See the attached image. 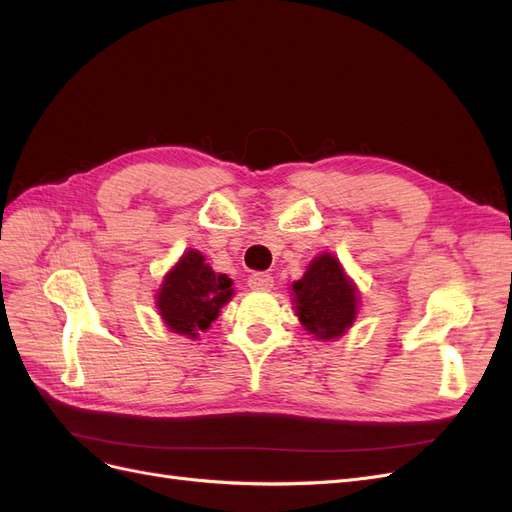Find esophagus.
I'll list each match as a JSON object with an SVG mask.
<instances>
[{
  "mask_svg": "<svg viewBox=\"0 0 512 512\" xmlns=\"http://www.w3.org/2000/svg\"><path fill=\"white\" fill-rule=\"evenodd\" d=\"M252 290H262V292H269L273 288V277L267 273H254L250 275V280H247Z\"/></svg>",
  "mask_w": 512,
  "mask_h": 512,
  "instance_id": "34e87169",
  "label": "esophagus"
}]
</instances>
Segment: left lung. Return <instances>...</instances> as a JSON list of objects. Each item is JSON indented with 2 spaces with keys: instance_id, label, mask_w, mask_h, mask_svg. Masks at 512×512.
<instances>
[{
  "instance_id": "left-lung-1",
  "label": "left lung",
  "mask_w": 512,
  "mask_h": 512,
  "mask_svg": "<svg viewBox=\"0 0 512 512\" xmlns=\"http://www.w3.org/2000/svg\"><path fill=\"white\" fill-rule=\"evenodd\" d=\"M290 290L303 329L320 342L346 335L359 314V288L331 252H322L309 262Z\"/></svg>"
}]
</instances>
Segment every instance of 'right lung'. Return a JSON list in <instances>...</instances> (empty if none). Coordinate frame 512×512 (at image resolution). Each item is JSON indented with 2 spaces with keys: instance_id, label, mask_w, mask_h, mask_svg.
<instances>
[{
  "instance_id": "right-lung-1",
  "label": "right lung",
  "mask_w": 512,
  "mask_h": 512,
  "mask_svg": "<svg viewBox=\"0 0 512 512\" xmlns=\"http://www.w3.org/2000/svg\"><path fill=\"white\" fill-rule=\"evenodd\" d=\"M235 288L224 273H215L198 250L183 252L156 292V307L168 331L196 339L218 320Z\"/></svg>"
}]
</instances>
